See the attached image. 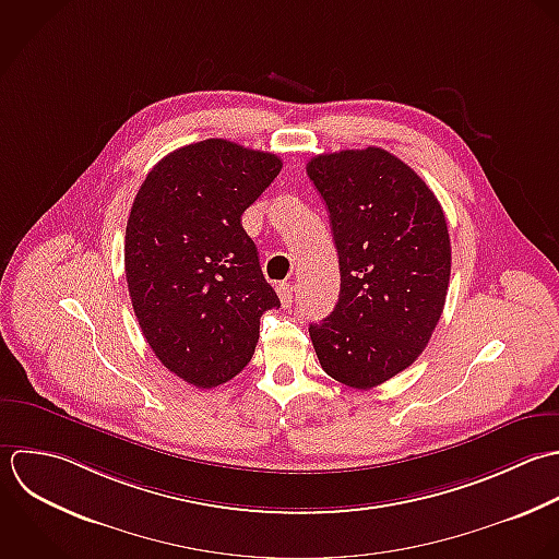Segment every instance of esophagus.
<instances>
[{
	"label": "esophagus",
	"mask_w": 559,
	"mask_h": 559,
	"mask_svg": "<svg viewBox=\"0 0 559 559\" xmlns=\"http://www.w3.org/2000/svg\"><path fill=\"white\" fill-rule=\"evenodd\" d=\"M276 292H278V298L283 302V307H292V302H294V287L289 283H281L276 287Z\"/></svg>",
	"instance_id": "obj_1"
}]
</instances>
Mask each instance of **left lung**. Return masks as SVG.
I'll use <instances>...</instances> for the list:
<instances>
[{"label":"left lung","mask_w":559,"mask_h":559,"mask_svg":"<svg viewBox=\"0 0 559 559\" xmlns=\"http://www.w3.org/2000/svg\"><path fill=\"white\" fill-rule=\"evenodd\" d=\"M340 257V300L309 324L322 370L370 390L409 368L436 331L451 278L444 211L427 182L381 147L313 156Z\"/></svg>","instance_id":"1"}]
</instances>
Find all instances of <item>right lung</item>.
<instances>
[{
    "label": "right lung",
    "instance_id": "1",
    "mask_svg": "<svg viewBox=\"0 0 559 559\" xmlns=\"http://www.w3.org/2000/svg\"><path fill=\"white\" fill-rule=\"evenodd\" d=\"M281 167L276 154L204 139L160 158L132 202L123 263L134 316L158 361L195 388L237 377L261 316L281 307L241 226Z\"/></svg>",
    "mask_w": 559,
    "mask_h": 559
}]
</instances>
